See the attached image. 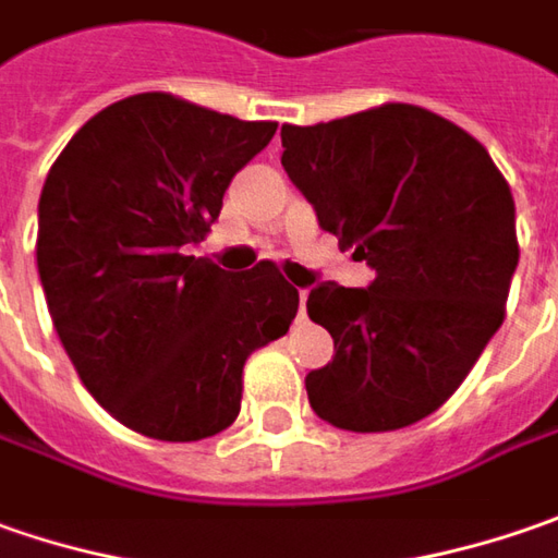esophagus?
Here are the masks:
<instances>
[{
  "label": "esophagus",
  "mask_w": 558,
  "mask_h": 558,
  "mask_svg": "<svg viewBox=\"0 0 558 558\" xmlns=\"http://www.w3.org/2000/svg\"><path fill=\"white\" fill-rule=\"evenodd\" d=\"M305 300H308V290H300V318H305Z\"/></svg>",
  "instance_id": "34e87169"
}]
</instances>
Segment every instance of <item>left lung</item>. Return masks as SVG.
<instances>
[{"label":"left lung","instance_id":"left-lung-1","mask_svg":"<svg viewBox=\"0 0 558 558\" xmlns=\"http://www.w3.org/2000/svg\"><path fill=\"white\" fill-rule=\"evenodd\" d=\"M280 146L318 225L375 268L368 290L325 280L308 293V318L333 337V362L305 377L315 415L352 434L422 422L506 318L509 183L469 131L409 102L283 124Z\"/></svg>","mask_w":558,"mask_h":558}]
</instances>
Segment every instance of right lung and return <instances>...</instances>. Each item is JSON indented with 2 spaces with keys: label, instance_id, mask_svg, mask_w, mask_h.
<instances>
[{
  "label": "right lung",
  "instance_id": "1",
  "mask_svg": "<svg viewBox=\"0 0 558 558\" xmlns=\"http://www.w3.org/2000/svg\"><path fill=\"white\" fill-rule=\"evenodd\" d=\"M278 121L136 93L68 140L39 193L37 268L61 347L111 418L193 444L240 415L243 365L283 337L300 293L275 262L196 258L233 174Z\"/></svg>",
  "mask_w": 558,
  "mask_h": 558
}]
</instances>
